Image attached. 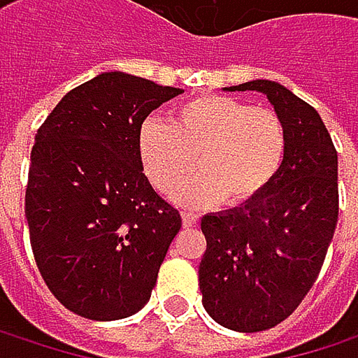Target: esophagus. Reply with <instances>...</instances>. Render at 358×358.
Masks as SVG:
<instances>
[{
  "instance_id": "1",
  "label": "esophagus",
  "mask_w": 358,
  "mask_h": 358,
  "mask_svg": "<svg viewBox=\"0 0 358 358\" xmlns=\"http://www.w3.org/2000/svg\"><path fill=\"white\" fill-rule=\"evenodd\" d=\"M196 222H199V215H196V213H192V211H182V224H184L186 228H192Z\"/></svg>"
}]
</instances>
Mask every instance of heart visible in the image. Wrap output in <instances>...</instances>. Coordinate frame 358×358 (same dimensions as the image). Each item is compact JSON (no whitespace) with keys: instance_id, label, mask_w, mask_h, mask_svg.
<instances>
[{"instance_id":"1","label":"heart","mask_w":358,"mask_h":358,"mask_svg":"<svg viewBox=\"0 0 358 358\" xmlns=\"http://www.w3.org/2000/svg\"><path fill=\"white\" fill-rule=\"evenodd\" d=\"M138 157L151 184L168 192L184 174L174 199L188 207L257 199L280 174L288 136L278 111L228 95H201L174 108L170 124L149 117L136 136Z\"/></svg>"}]
</instances>
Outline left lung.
Masks as SVG:
<instances>
[{"mask_svg":"<svg viewBox=\"0 0 358 358\" xmlns=\"http://www.w3.org/2000/svg\"><path fill=\"white\" fill-rule=\"evenodd\" d=\"M226 91L267 95L288 136L280 174L257 199L201 220L203 307L250 334L292 315L322 271L338 222V153L320 113L286 87L250 80Z\"/></svg>","mask_w":358,"mask_h":358,"instance_id":"1","label":"left lung"}]
</instances>
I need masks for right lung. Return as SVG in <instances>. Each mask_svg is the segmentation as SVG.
<instances>
[{"instance_id":"obj_1","label":"right lung","mask_w":358,"mask_h":358,"mask_svg":"<svg viewBox=\"0 0 358 358\" xmlns=\"http://www.w3.org/2000/svg\"><path fill=\"white\" fill-rule=\"evenodd\" d=\"M184 93L126 72L72 89L31 151L24 213L36 267L72 313L113 322L141 311L182 226L138 157L145 117Z\"/></svg>"}]
</instances>
